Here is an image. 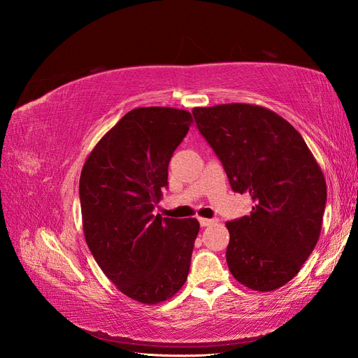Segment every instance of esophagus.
Wrapping results in <instances>:
<instances>
[{
	"label": "esophagus",
	"mask_w": 358,
	"mask_h": 358,
	"mask_svg": "<svg viewBox=\"0 0 358 358\" xmlns=\"http://www.w3.org/2000/svg\"><path fill=\"white\" fill-rule=\"evenodd\" d=\"M199 222H200L201 227H208V225L215 224L216 221L215 220H208V218H199Z\"/></svg>",
	"instance_id": "34e87169"
}]
</instances>
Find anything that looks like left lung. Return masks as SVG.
<instances>
[{
    "label": "left lung",
    "instance_id": "8db88e82",
    "mask_svg": "<svg viewBox=\"0 0 358 358\" xmlns=\"http://www.w3.org/2000/svg\"><path fill=\"white\" fill-rule=\"evenodd\" d=\"M192 115L231 189L254 201L251 213L225 224L231 275L255 291L285 285L320 239L327 187L318 162L297 129L266 107L231 103Z\"/></svg>",
    "mask_w": 358,
    "mask_h": 358
}]
</instances>
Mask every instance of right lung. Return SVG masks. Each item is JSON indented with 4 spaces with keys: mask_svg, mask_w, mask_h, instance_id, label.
<instances>
[{
    "mask_svg": "<svg viewBox=\"0 0 358 358\" xmlns=\"http://www.w3.org/2000/svg\"><path fill=\"white\" fill-rule=\"evenodd\" d=\"M192 116L171 107L128 112L95 145L79 182L83 233L96 264L129 299L157 305L185 284L196 218L154 215L169 162Z\"/></svg>",
    "mask_w": 358,
    "mask_h": 358,
    "instance_id": "right-lung-1",
    "label": "right lung"
}]
</instances>
